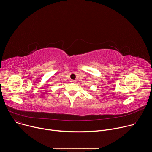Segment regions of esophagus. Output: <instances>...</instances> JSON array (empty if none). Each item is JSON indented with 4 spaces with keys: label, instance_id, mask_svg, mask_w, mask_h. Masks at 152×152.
I'll use <instances>...</instances> for the list:
<instances>
[{
    "label": "esophagus",
    "instance_id": "esophagus-1",
    "mask_svg": "<svg viewBox=\"0 0 152 152\" xmlns=\"http://www.w3.org/2000/svg\"><path fill=\"white\" fill-rule=\"evenodd\" d=\"M70 82H71L72 83H76V81L75 80H71Z\"/></svg>",
    "mask_w": 152,
    "mask_h": 152
}]
</instances>
